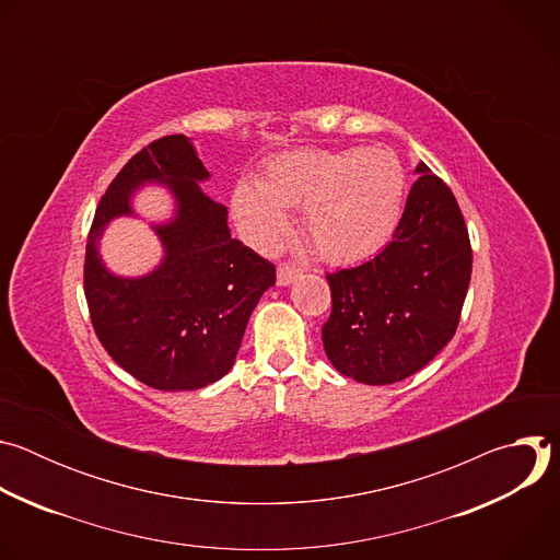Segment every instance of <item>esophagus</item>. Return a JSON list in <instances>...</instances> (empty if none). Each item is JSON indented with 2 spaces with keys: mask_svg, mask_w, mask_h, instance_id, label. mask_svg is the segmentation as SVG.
<instances>
[{
  "mask_svg": "<svg viewBox=\"0 0 560 560\" xmlns=\"http://www.w3.org/2000/svg\"><path fill=\"white\" fill-rule=\"evenodd\" d=\"M299 277H301L299 268H292V266H279L277 268V285H281V288L294 283Z\"/></svg>",
  "mask_w": 560,
  "mask_h": 560,
  "instance_id": "esophagus-1",
  "label": "esophagus"
}]
</instances>
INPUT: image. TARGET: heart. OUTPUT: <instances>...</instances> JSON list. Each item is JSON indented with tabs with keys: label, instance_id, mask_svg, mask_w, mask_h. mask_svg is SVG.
<instances>
[{
	"label": "heart",
	"instance_id": "obj_1",
	"mask_svg": "<svg viewBox=\"0 0 560 560\" xmlns=\"http://www.w3.org/2000/svg\"><path fill=\"white\" fill-rule=\"evenodd\" d=\"M406 173L385 148L290 150L272 156L261 182L242 179L232 190V214L257 248H270L301 206L303 230L332 264L376 255L398 228Z\"/></svg>",
	"mask_w": 560,
	"mask_h": 560
}]
</instances>
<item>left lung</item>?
<instances>
[{"mask_svg": "<svg viewBox=\"0 0 560 560\" xmlns=\"http://www.w3.org/2000/svg\"><path fill=\"white\" fill-rule=\"evenodd\" d=\"M392 242L328 275L330 363L365 385L404 381L454 337L471 277L469 236L452 190L421 162Z\"/></svg>", "mask_w": 560, "mask_h": 560, "instance_id": "left-lung-1", "label": "left lung"}]
</instances>
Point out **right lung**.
I'll return each instance as SVG.
<instances>
[{"instance_id": "add662e5", "label": "right lung", "mask_w": 560, "mask_h": 560, "mask_svg": "<svg viewBox=\"0 0 560 560\" xmlns=\"http://www.w3.org/2000/svg\"><path fill=\"white\" fill-rule=\"evenodd\" d=\"M208 179L190 137L159 139L108 186L89 234L93 328L113 361L154 389H199L228 374L253 310L275 285V266L232 238L225 206L201 190ZM145 185H164L174 199L168 220L149 222L163 261L139 278L115 276L98 242L115 218H141L133 197Z\"/></svg>"}]
</instances>
